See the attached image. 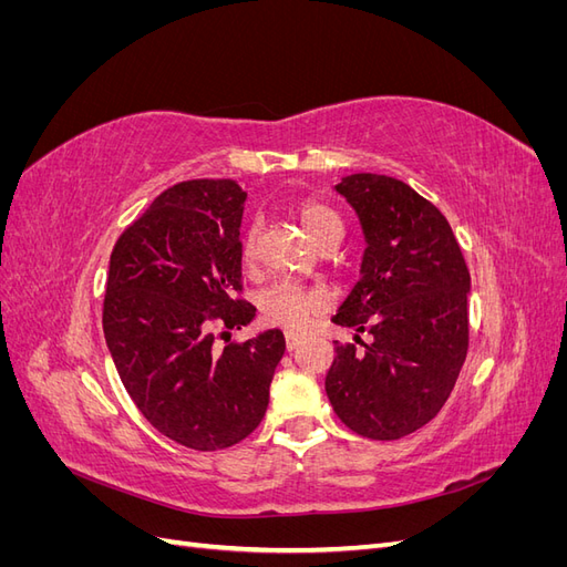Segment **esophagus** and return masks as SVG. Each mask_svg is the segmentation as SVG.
Listing matches in <instances>:
<instances>
[{"instance_id":"obj_1","label":"esophagus","mask_w":567,"mask_h":567,"mask_svg":"<svg viewBox=\"0 0 567 567\" xmlns=\"http://www.w3.org/2000/svg\"><path fill=\"white\" fill-rule=\"evenodd\" d=\"M302 342V336H298V333H286V350L288 352H293L298 346Z\"/></svg>"}]
</instances>
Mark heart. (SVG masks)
<instances>
[{"label": "heart", "instance_id": "b5f03b06", "mask_svg": "<svg viewBox=\"0 0 567 567\" xmlns=\"http://www.w3.org/2000/svg\"><path fill=\"white\" fill-rule=\"evenodd\" d=\"M300 221L312 236V241L319 246L326 236L342 234V221L331 210L329 205L307 200L300 208ZM257 244V227H250L244 238V257L252 260ZM260 315L265 323L279 326L290 333H302L319 315H323L331 307V296L323 288H310L296 281H277L260 293Z\"/></svg>", "mask_w": 567, "mask_h": 567}]
</instances>
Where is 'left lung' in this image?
<instances>
[{"label": "left lung", "instance_id": "1", "mask_svg": "<svg viewBox=\"0 0 567 567\" xmlns=\"http://www.w3.org/2000/svg\"><path fill=\"white\" fill-rule=\"evenodd\" d=\"M336 192L367 248L333 321L371 342L336 340L326 394L357 435L400 440L437 416L466 362L471 274L447 217L409 184L357 173Z\"/></svg>", "mask_w": 567, "mask_h": 567}]
</instances>
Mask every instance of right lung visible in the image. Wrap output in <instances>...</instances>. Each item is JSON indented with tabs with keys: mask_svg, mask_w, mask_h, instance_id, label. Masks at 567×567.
Returning <instances> with one entry per match:
<instances>
[{
	"mask_svg": "<svg viewBox=\"0 0 567 567\" xmlns=\"http://www.w3.org/2000/svg\"><path fill=\"white\" fill-rule=\"evenodd\" d=\"M246 196L234 179L169 186L111 252L104 336L120 381L158 433L198 452L260 425L286 350L279 329L215 348L213 326L227 336L255 319L234 298Z\"/></svg>",
	"mask_w": 567,
	"mask_h": 567,
	"instance_id": "add662e5",
	"label": "right lung"
}]
</instances>
